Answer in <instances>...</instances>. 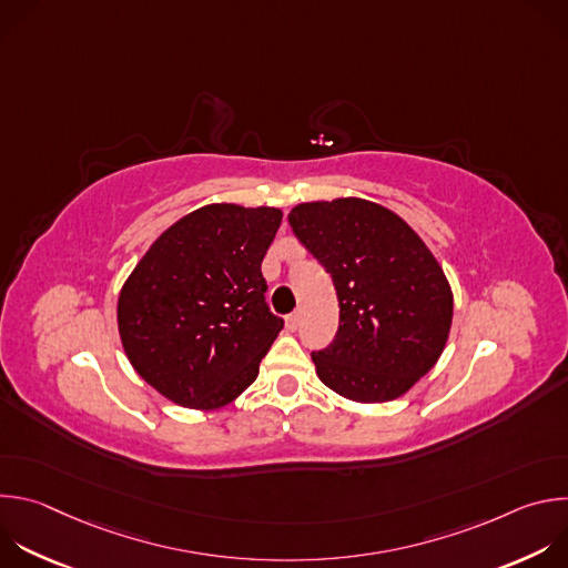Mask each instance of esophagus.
<instances>
[{"label": "esophagus", "instance_id": "esophagus-1", "mask_svg": "<svg viewBox=\"0 0 568 568\" xmlns=\"http://www.w3.org/2000/svg\"><path fill=\"white\" fill-rule=\"evenodd\" d=\"M298 323H301L298 312H294V314H290V316L285 318V326H287V331H290V333H296V331H298Z\"/></svg>", "mask_w": 568, "mask_h": 568}]
</instances>
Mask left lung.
Segmentation results:
<instances>
[{"instance_id": "obj_1", "label": "left lung", "mask_w": 568, "mask_h": 568, "mask_svg": "<svg viewBox=\"0 0 568 568\" xmlns=\"http://www.w3.org/2000/svg\"><path fill=\"white\" fill-rule=\"evenodd\" d=\"M287 220L339 301L335 342L312 353L318 379L362 404L409 393L440 359L454 316L449 281L425 240L364 197L303 202Z\"/></svg>"}]
</instances>
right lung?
I'll return each instance as SVG.
<instances>
[{
  "label": "right lung",
  "instance_id": "add662e5",
  "mask_svg": "<svg viewBox=\"0 0 568 568\" xmlns=\"http://www.w3.org/2000/svg\"><path fill=\"white\" fill-rule=\"evenodd\" d=\"M274 206L206 204L161 233L125 278L119 337L132 368L186 409L245 393L283 331L261 263L281 226Z\"/></svg>",
  "mask_w": 568,
  "mask_h": 568
}]
</instances>
